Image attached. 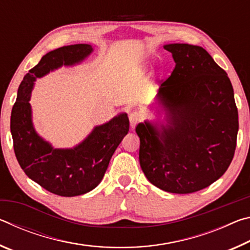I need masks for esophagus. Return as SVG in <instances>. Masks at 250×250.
<instances>
[{
	"label": "esophagus",
	"instance_id": "obj_1",
	"mask_svg": "<svg viewBox=\"0 0 250 250\" xmlns=\"http://www.w3.org/2000/svg\"><path fill=\"white\" fill-rule=\"evenodd\" d=\"M129 120H130V125L132 128L137 125L139 122L142 120V115L140 113V111H138V110H133L132 112H130Z\"/></svg>",
	"mask_w": 250,
	"mask_h": 250
}]
</instances>
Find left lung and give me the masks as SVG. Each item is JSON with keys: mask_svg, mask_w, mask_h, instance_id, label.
<instances>
[{"mask_svg": "<svg viewBox=\"0 0 250 250\" xmlns=\"http://www.w3.org/2000/svg\"><path fill=\"white\" fill-rule=\"evenodd\" d=\"M175 67L159 91L173 128L138 125L146 179L166 192L188 194L218 180L235 154L238 111L226 71L201 46L170 44Z\"/></svg>", "mask_w": 250, "mask_h": 250, "instance_id": "8db88e82", "label": "left lung"}]
</instances>
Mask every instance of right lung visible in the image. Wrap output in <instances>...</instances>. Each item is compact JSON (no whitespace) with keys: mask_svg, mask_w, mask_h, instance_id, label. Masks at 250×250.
Returning <instances> with one entry per match:
<instances>
[{"mask_svg":"<svg viewBox=\"0 0 250 250\" xmlns=\"http://www.w3.org/2000/svg\"><path fill=\"white\" fill-rule=\"evenodd\" d=\"M91 46H62L42 57L24 76L12 108L11 133L15 156L29 179L59 196H77L94 189L109 166L113 152L129 131L125 113L95 128L82 145L70 150L53 149L36 134L32 125L29 97L33 83L62 65H73L91 53Z\"/></svg>","mask_w":250,"mask_h":250,"instance_id":"obj_1","label":"right lung"}]
</instances>
